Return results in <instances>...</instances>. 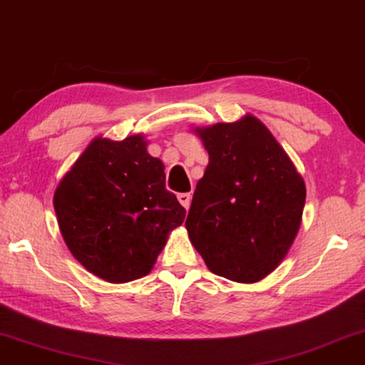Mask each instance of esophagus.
Wrapping results in <instances>:
<instances>
[{
	"mask_svg": "<svg viewBox=\"0 0 365 365\" xmlns=\"http://www.w3.org/2000/svg\"><path fill=\"white\" fill-rule=\"evenodd\" d=\"M177 198H178V201H180V205L183 206V208L188 210L190 201H192V195H190V193H178Z\"/></svg>",
	"mask_w": 365,
	"mask_h": 365,
	"instance_id": "34e87169",
	"label": "esophagus"
}]
</instances>
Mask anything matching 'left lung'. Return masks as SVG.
I'll return each instance as SVG.
<instances>
[{"mask_svg":"<svg viewBox=\"0 0 365 365\" xmlns=\"http://www.w3.org/2000/svg\"><path fill=\"white\" fill-rule=\"evenodd\" d=\"M210 162L185 221L206 267L254 284L274 272L298 235L307 188L270 130L252 114L195 128Z\"/></svg>","mask_w":365,"mask_h":365,"instance_id":"8db88e82","label":"left lung"}]
</instances>
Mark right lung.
<instances>
[{"instance_id":"obj_1","label":"right lung","mask_w":365,"mask_h":365,"mask_svg":"<svg viewBox=\"0 0 365 365\" xmlns=\"http://www.w3.org/2000/svg\"><path fill=\"white\" fill-rule=\"evenodd\" d=\"M53 210L68 251L110 284L148 275L185 220L143 134L91 140L58 183Z\"/></svg>"}]
</instances>
